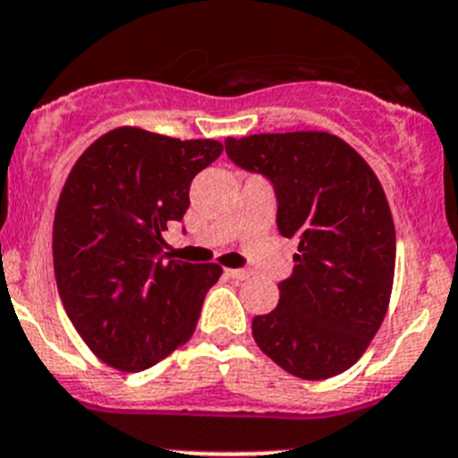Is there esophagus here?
I'll list each match as a JSON object with an SVG mask.
<instances>
[{"mask_svg": "<svg viewBox=\"0 0 458 458\" xmlns=\"http://www.w3.org/2000/svg\"><path fill=\"white\" fill-rule=\"evenodd\" d=\"M225 271H227L229 278H233V280H247L249 278V271H244V269H225Z\"/></svg>", "mask_w": 458, "mask_h": 458, "instance_id": "1", "label": "esophagus"}]
</instances>
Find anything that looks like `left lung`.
I'll return each instance as SVG.
<instances>
[{"label":"left lung","instance_id":"8db88e82","mask_svg":"<svg viewBox=\"0 0 458 458\" xmlns=\"http://www.w3.org/2000/svg\"><path fill=\"white\" fill-rule=\"evenodd\" d=\"M225 147L274 182L280 235L298 240L278 305L251 323L258 347L305 381L343 374L377 336L392 296L396 231L377 174L325 131L227 138Z\"/></svg>","mask_w":458,"mask_h":458}]
</instances>
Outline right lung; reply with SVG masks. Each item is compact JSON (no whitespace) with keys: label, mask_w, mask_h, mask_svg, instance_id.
<instances>
[{"label":"right lung","mask_w":458,"mask_h":458,"mask_svg":"<svg viewBox=\"0 0 458 458\" xmlns=\"http://www.w3.org/2000/svg\"><path fill=\"white\" fill-rule=\"evenodd\" d=\"M218 140L117 126L73 165L53 220L57 292L89 350L108 368L142 372L191 338L223 267L162 260V231L182 220L198 171Z\"/></svg>","instance_id":"obj_1"}]
</instances>
